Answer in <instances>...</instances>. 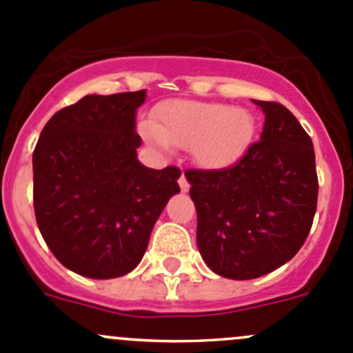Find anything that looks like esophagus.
I'll return each instance as SVG.
<instances>
[{"label":"esophagus","mask_w":353,"mask_h":353,"mask_svg":"<svg viewBox=\"0 0 353 353\" xmlns=\"http://www.w3.org/2000/svg\"><path fill=\"white\" fill-rule=\"evenodd\" d=\"M179 188H181V191H183V193L190 191V183H188V179L184 177V174L179 177Z\"/></svg>","instance_id":"esophagus-1"}]
</instances>
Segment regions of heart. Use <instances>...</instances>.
Returning <instances> with one entry per match:
<instances>
[{
    "label": "heart",
    "mask_w": 353,
    "mask_h": 353,
    "mask_svg": "<svg viewBox=\"0 0 353 353\" xmlns=\"http://www.w3.org/2000/svg\"><path fill=\"white\" fill-rule=\"evenodd\" d=\"M143 137L160 150L193 152L203 169H223L244 155L256 133L248 109L222 102L170 101L157 109L155 124H143Z\"/></svg>",
    "instance_id": "b5f03b06"
}]
</instances>
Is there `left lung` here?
I'll list each match as a JSON object with an SVG mask.
<instances>
[{
	"label": "left lung",
	"instance_id": "8db88e82",
	"mask_svg": "<svg viewBox=\"0 0 353 353\" xmlns=\"http://www.w3.org/2000/svg\"><path fill=\"white\" fill-rule=\"evenodd\" d=\"M265 114L259 141L220 170H186L198 213L196 243L216 275L251 280L290 261L318 203L314 147L294 114L254 101Z\"/></svg>",
	"mask_w": 353,
	"mask_h": 353
}]
</instances>
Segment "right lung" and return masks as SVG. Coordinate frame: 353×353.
Wrapping results in <instances>:
<instances>
[{"instance_id":"obj_1","label":"right lung","mask_w":353,"mask_h":353,"mask_svg":"<svg viewBox=\"0 0 353 353\" xmlns=\"http://www.w3.org/2000/svg\"><path fill=\"white\" fill-rule=\"evenodd\" d=\"M147 90L85 95L58 110L32 155L34 210L63 266L88 279H117L138 266L181 170L138 160L137 109Z\"/></svg>"}]
</instances>
